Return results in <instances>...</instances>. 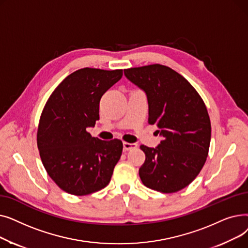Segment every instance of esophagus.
Listing matches in <instances>:
<instances>
[{
	"label": "esophagus",
	"mask_w": 248,
	"mask_h": 248,
	"mask_svg": "<svg viewBox=\"0 0 248 248\" xmlns=\"http://www.w3.org/2000/svg\"><path fill=\"white\" fill-rule=\"evenodd\" d=\"M137 147H138L137 144H134V142H126V141H124V151L133 150V149H136Z\"/></svg>",
	"instance_id": "34e87169"
}]
</instances>
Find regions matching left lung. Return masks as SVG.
<instances>
[{"label": "left lung", "mask_w": 248, "mask_h": 248, "mask_svg": "<svg viewBox=\"0 0 248 248\" xmlns=\"http://www.w3.org/2000/svg\"><path fill=\"white\" fill-rule=\"evenodd\" d=\"M128 80L145 91L150 124L159 127L157 148L141 145L146 160L139 170L146 187L175 193L198 176L206 162L211 123L202 97L191 83L162 64L124 69Z\"/></svg>", "instance_id": "obj_1"}]
</instances>
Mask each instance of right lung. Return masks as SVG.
Listing matches in <instances>:
<instances>
[{"label":"right lung","instance_id":"1","mask_svg":"<svg viewBox=\"0 0 248 248\" xmlns=\"http://www.w3.org/2000/svg\"><path fill=\"white\" fill-rule=\"evenodd\" d=\"M123 69L81 68L54 89L42 110L37 146L46 172L63 191L84 196L107 187L123 141L101 140L86 131L99 120V101Z\"/></svg>","mask_w":248,"mask_h":248}]
</instances>
